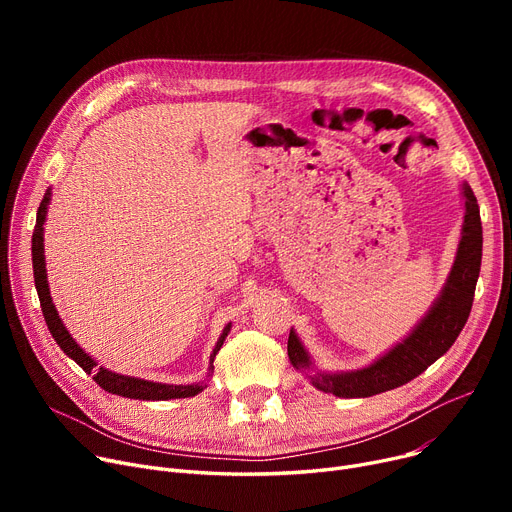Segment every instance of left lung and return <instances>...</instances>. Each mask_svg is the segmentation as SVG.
Masks as SVG:
<instances>
[{
  "instance_id": "left-lung-1",
  "label": "left lung",
  "mask_w": 512,
  "mask_h": 512,
  "mask_svg": "<svg viewBox=\"0 0 512 512\" xmlns=\"http://www.w3.org/2000/svg\"><path fill=\"white\" fill-rule=\"evenodd\" d=\"M461 193L465 199V215L450 274L438 299L405 340L394 344L388 353L367 367L351 371H319L297 332L290 330L288 359L294 369L307 375L317 390L340 398H367L394 390L421 375L459 338L471 313L483 245L479 205L467 182L461 184Z\"/></svg>"
}]
</instances>
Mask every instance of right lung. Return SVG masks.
<instances>
[{"mask_svg": "<svg viewBox=\"0 0 512 512\" xmlns=\"http://www.w3.org/2000/svg\"><path fill=\"white\" fill-rule=\"evenodd\" d=\"M51 201V188L45 191V197L39 205L37 211V224H35V232H33V274H35V286H37V294L41 301V311L45 317V324L53 336V340L58 342V346L62 351L76 363L83 367L85 373H93V380L105 390L112 392L118 396H126V398H137V400H170V398H188L195 396L199 392H203L205 380L203 382H195V384H159V382H149V380H141V378H132V375H120L116 371H110L101 367L89 353H85L83 348L76 344V340L70 336V332L66 330L64 321L51 301L49 294V284H47V270H45V249H43V224H45V215H47V205ZM232 324H228L224 328V332L220 334L218 342H215L213 353L209 355V371L207 378L213 373V359L218 355V351L222 348L228 332H230Z\"/></svg>", "mask_w": 512, "mask_h": 512, "instance_id": "right-lung-1", "label": "right lung"}]
</instances>
